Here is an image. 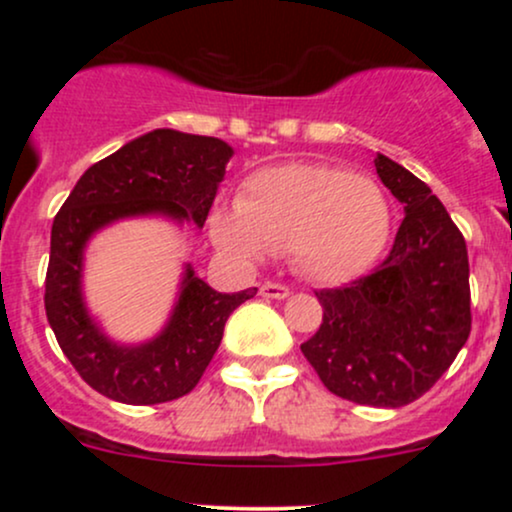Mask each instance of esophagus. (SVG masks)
Instances as JSON below:
<instances>
[{"mask_svg":"<svg viewBox=\"0 0 512 512\" xmlns=\"http://www.w3.org/2000/svg\"><path fill=\"white\" fill-rule=\"evenodd\" d=\"M260 293L264 298H276V301H281V298L289 296V286L284 284H274V281H267V284L260 286Z\"/></svg>","mask_w":512,"mask_h":512,"instance_id":"34e87169","label":"esophagus"}]
</instances>
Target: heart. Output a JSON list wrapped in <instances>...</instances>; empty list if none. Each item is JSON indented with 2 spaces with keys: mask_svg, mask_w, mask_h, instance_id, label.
<instances>
[{
  "mask_svg": "<svg viewBox=\"0 0 512 512\" xmlns=\"http://www.w3.org/2000/svg\"><path fill=\"white\" fill-rule=\"evenodd\" d=\"M390 228V202L378 182L322 163L260 170L245 182L236 209L211 219L219 248L245 260L291 252L298 272L322 284L368 272L383 255Z\"/></svg>",
  "mask_w": 512,
  "mask_h": 512,
  "instance_id": "heart-1",
  "label": "heart"
}]
</instances>
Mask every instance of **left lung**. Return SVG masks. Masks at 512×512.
Masks as SVG:
<instances>
[{
    "label": "left lung",
    "mask_w": 512,
    "mask_h": 512,
    "mask_svg": "<svg viewBox=\"0 0 512 512\" xmlns=\"http://www.w3.org/2000/svg\"><path fill=\"white\" fill-rule=\"evenodd\" d=\"M375 170L404 204L402 226L375 272L315 291L322 325L301 351L337 397L397 409L431 390L467 342L469 257L426 182L383 154Z\"/></svg>",
    "instance_id": "8db88e82"
}]
</instances>
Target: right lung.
I'll return each instance as SVG.
<instances>
[{"mask_svg": "<svg viewBox=\"0 0 512 512\" xmlns=\"http://www.w3.org/2000/svg\"><path fill=\"white\" fill-rule=\"evenodd\" d=\"M231 156V146L216 137L154 129L93 163L57 211L45 313L64 356L101 395L122 404H161L192 392L219 349L228 315L257 293L214 291L187 264L168 325L137 346L110 342L81 296L84 248L98 228L146 214L204 226Z\"/></svg>", "mask_w": 512, "mask_h": 512, "instance_id": "obj_1", "label": "right lung"}]
</instances>
